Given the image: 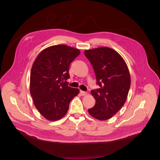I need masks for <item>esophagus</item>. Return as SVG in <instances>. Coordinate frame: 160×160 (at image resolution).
<instances>
[{
    "instance_id": "34e87169",
    "label": "esophagus",
    "mask_w": 160,
    "mask_h": 160,
    "mask_svg": "<svg viewBox=\"0 0 160 160\" xmlns=\"http://www.w3.org/2000/svg\"><path fill=\"white\" fill-rule=\"evenodd\" d=\"M80 93H81V95L84 96V95H86L87 94V92H86L82 91H80Z\"/></svg>"
}]
</instances>
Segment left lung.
<instances>
[{"label":"left lung","mask_w":160,"mask_h":160,"mask_svg":"<svg viewBox=\"0 0 160 160\" xmlns=\"http://www.w3.org/2000/svg\"><path fill=\"white\" fill-rule=\"evenodd\" d=\"M93 68L98 89L92 90L95 99L88 110L92 117L102 121L111 118L124 105L131 86L128 68L114 50L103 47L84 52Z\"/></svg>","instance_id":"obj_1"}]
</instances>
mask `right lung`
<instances>
[{
	"mask_svg": "<svg viewBox=\"0 0 160 160\" xmlns=\"http://www.w3.org/2000/svg\"><path fill=\"white\" fill-rule=\"evenodd\" d=\"M78 49L65 45L43 50L35 60L30 75V93L36 108L50 121L67 114L71 100L79 91L68 86L69 67L79 55Z\"/></svg>",
	"mask_w": 160,
	"mask_h": 160,
	"instance_id": "right-lung-1",
	"label": "right lung"
}]
</instances>
